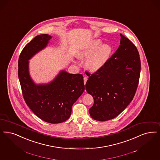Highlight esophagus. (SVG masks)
<instances>
[{
	"label": "esophagus",
	"mask_w": 160,
	"mask_h": 160,
	"mask_svg": "<svg viewBox=\"0 0 160 160\" xmlns=\"http://www.w3.org/2000/svg\"><path fill=\"white\" fill-rule=\"evenodd\" d=\"M84 84H86V82H87V80H88V77H84Z\"/></svg>",
	"instance_id": "1"
}]
</instances>
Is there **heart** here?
<instances>
[{"mask_svg": "<svg viewBox=\"0 0 160 160\" xmlns=\"http://www.w3.org/2000/svg\"><path fill=\"white\" fill-rule=\"evenodd\" d=\"M101 43V40H93L78 53V57L80 58L87 57L85 60V66L91 71L101 69L110 57L111 47L107 44L100 46Z\"/></svg>", "mask_w": 160, "mask_h": 160, "instance_id": "b5f03b06", "label": "heart"}]
</instances>
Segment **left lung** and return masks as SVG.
<instances>
[{
	"mask_svg": "<svg viewBox=\"0 0 160 160\" xmlns=\"http://www.w3.org/2000/svg\"><path fill=\"white\" fill-rule=\"evenodd\" d=\"M120 45L102 67L88 73L87 92L94 103L89 109L91 117L104 122L114 118L133 100L141 73V59L135 45L120 34Z\"/></svg>",
	"mask_w": 160,
	"mask_h": 160,
	"instance_id": "left-lung-1",
	"label": "left lung"
}]
</instances>
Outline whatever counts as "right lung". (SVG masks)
Segmentation results:
<instances>
[{"label":"right lung","mask_w":160,"mask_h":160,"mask_svg":"<svg viewBox=\"0 0 160 160\" xmlns=\"http://www.w3.org/2000/svg\"><path fill=\"white\" fill-rule=\"evenodd\" d=\"M52 36L40 34L26 45L18 59V78L26 104L44 122L60 123L68 120L72 106L84 90L83 77L62 70L51 82L36 84L29 74V61L48 44Z\"/></svg>","instance_id":"right-lung-1"}]
</instances>
